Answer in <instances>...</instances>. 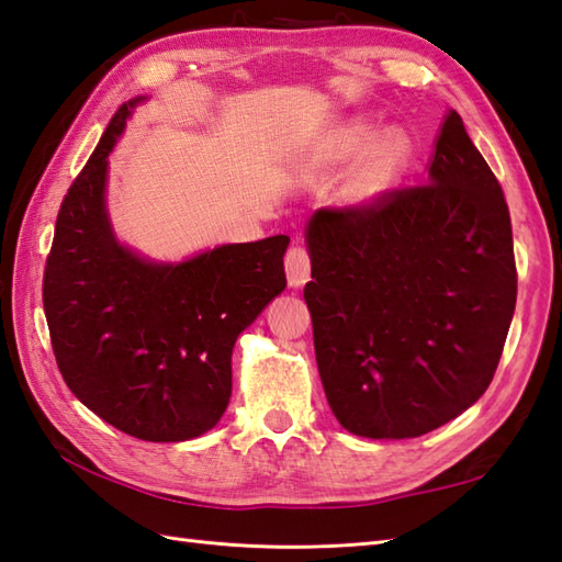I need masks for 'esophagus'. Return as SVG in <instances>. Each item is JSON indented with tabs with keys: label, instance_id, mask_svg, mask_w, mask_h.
<instances>
[{
	"label": "esophagus",
	"instance_id": "esophagus-1",
	"mask_svg": "<svg viewBox=\"0 0 562 562\" xmlns=\"http://www.w3.org/2000/svg\"><path fill=\"white\" fill-rule=\"evenodd\" d=\"M284 270H288L290 288H304L312 278V258L304 246H292L284 256Z\"/></svg>",
	"mask_w": 562,
	"mask_h": 562
}]
</instances>
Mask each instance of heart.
<instances>
[{
  "label": "heart",
  "instance_id": "heart-1",
  "mask_svg": "<svg viewBox=\"0 0 562 562\" xmlns=\"http://www.w3.org/2000/svg\"><path fill=\"white\" fill-rule=\"evenodd\" d=\"M376 139V133L369 125H350L345 127L342 133L333 142L328 149L330 161H350L362 157V154L372 147ZM413 157V142L408 135L403 133H391L381 145L374 149L372 157L362 166V171L357 173L352 181L350 195L360 202L379 198L384 190L393 186V181L401 176L405 164Z\"/></svg>",
  "mask_w": 562,
  "mask_h": 562
}]
</instances>
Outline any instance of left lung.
Masks as SVG:
<instances>
[{"label": "left lung", "mask_w": 562, "mask_h": 562, "mask_svg": "<svg viewBox=\"0 0 562 562\" xmlns=\"http://www.w3.org/2000/svg\"><path fill=\"white\" fill-rule=\"evenodd\" d=\"M306 246L318 374L348 432L420 437L483 396L515 316L517 266L505 193L457 111L427 183L314 212Z\"/></svg>", "instance_id": "8db88e82"}]
</instances>
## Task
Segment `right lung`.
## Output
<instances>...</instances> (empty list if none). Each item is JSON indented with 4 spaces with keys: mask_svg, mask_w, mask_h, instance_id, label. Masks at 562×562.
Returning <instances> with one entry per match:
<instances>
[{
    "mask_svg": "<svg viewBox=\"0 0 562 562\" xmlns=\"http://www.w3.org/2000/svg\"><path fill=\"white\" fill-rule=\"evenodd\" d=\"M123 103L59 205L43 274L53 352L69 391L145 441H186L220 423L238 333L284 288L290 236L151 262L117 244L105 212L109 154Z\"/></svg>",
    "mask_w": 562,
    "mask_h": 562,
    "instance_id": "right-lung-1",
    "label": "right lung"
}]
</instances>
